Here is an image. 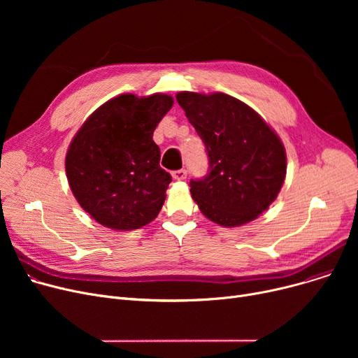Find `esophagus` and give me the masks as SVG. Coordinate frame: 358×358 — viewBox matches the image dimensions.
Returning a JSON list of instances; mask_svg holds the SVG:
<instances>
[{
	"label": "esophagus",
	"mask_w": 358,
	"mask_h": 358,
	"mask_svg": "<svg viewBox=\"0 0 358 358\" xmlns=\"http://www.w3.org/2000/svg\"><path fill=\"white\" fill-rule=\"evenodd\" d=\"M185 177H187V171H185V169H177V171L173 173V178L177 180V181L185 180Z\"/></svg>",
	"instance_id": "obj_1"
}]
</instances>
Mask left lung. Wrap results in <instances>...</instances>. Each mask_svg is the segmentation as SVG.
I'll return each instance as SVG.
<instances>
[{
    "mask_svg": "<svg viewBox=\"0 0 358 358\" xmlns=\"http://www.w3.org/2000/svg\"><path fill=\"white\" fill-rule=\"evenodd\" d=\"M176 99L209 157L208 174L190 181L199 209L227 228L254 220L285 182L287 159L280 138L255 110L228 94L182 91Z\"/></svg>",
    "mask_w": 358,
    "mask_h": 358,
    "instance_id": "8db88e82",
    "label": "left lung"
}]
</instances>
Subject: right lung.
<instances>
[{
  "label": "right lung",
  "mask_w": 358,
  "mask_h": 358,
  "mask_svg": "<svg viewBox=\"0 0 358 358\" xmlns=\"http://www.w3.org/2000/svg\"><path fill=\"white\" fill-rule=\"evenodd\" d=\"M173 104L166 94H122L100 106L73 136L65 158L68 182L103 227L139 229L162 209L173 178L159 166L152 135Z\"/></svg>",
  "instance_id": "add662e5"
}]
</instances>
